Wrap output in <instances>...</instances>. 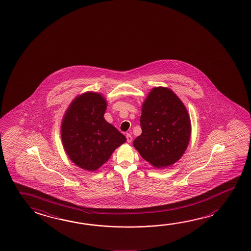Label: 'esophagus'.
<instances>
[{"instance_id":"esophagus-1","label":"esophagus","mask_w":251,"mask_h":251,"mask_svg":"<svg viewBox=\"0 0 251 251\" xmlns=\"http://www.w3.org/2000/svg\"><path fill=\"white\" fill-rule=\"evenodd\" d=\"M126 138H127V143H131V141H132L131 135H129V134H127V135H126Z\"/></svg>"}]
</instances>
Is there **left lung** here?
Returning a JSON list of instances; mask_svg holds the SVG:
<instances>
[{
    "mask_svg": "<svg viewBox=\"0 0 251 251\" xmlns=\"http://www.w3.org/2000/svg\"><path fill=\"white\" fill-rule=\"evenodd\" d=\"M142 134L133 142L142 158L156 168L177 162L191 135L189 113L176 93L167 87L151 89L142 105Z\"/></svg>",
    "mask_w": 251,
    "mask_h": 251,
    "instance_id": "8db88e82",
    "label": "left lung"
}]
</instances>
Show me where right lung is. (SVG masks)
<instances>
[{"mask_svg": "<svg viewBox=\"0 0 251 251\" xmlns=\"http://www.w3.org/2000/svg\"><path fill=\"white\" fill-rule=\"evenodd\" d=\"M106 99L100 93L86 92L75 97L62 118V145L71 161L93 172L111 157L126 137L104 118Z\"/></svg>", "mask_w": 251, "mask_h": 251, "instance_id": "right-lung-1", "label": "right lung"}]
</instances>
